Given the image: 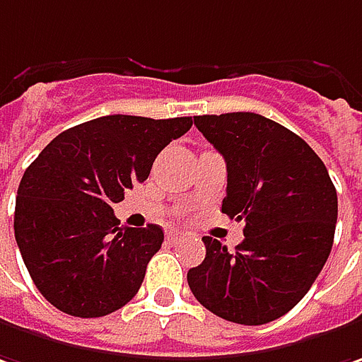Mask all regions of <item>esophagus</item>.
<instances>
[{
    "instance_id": "obj_1",
    "label": "esophagus",
    "mask_w": 362,
    "mask_h": 362,
    "mask_svg": "<svg viewBox=\"0 0 362 362\" xmlns=\"http://www.w3.org/2000/svg\"><path fill=\"white\" fill-rule=\"evenodd\" d=\"M182 236H184V232L178 230V228H168V230H166V240H168L170 244L178 243Z\"/></svg>"
}]
</instances>
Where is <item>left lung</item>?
Masks as SVG:
<instances>
[{"mask_svg": "<svg viewBox=\"0 0 362 362\" xmlns=\"http://www.w3.org/2000/svg\"><path fill=\"white\" fill-rule=\"evenodd\" d=\"M194 124L226 162L222 212L246 226L234 252L202 238L206 258L188 270V286L216 317L267 325L300 303L329 258L334 184L300 136L260 114L194 116Z\"/></svg>", "mask_w": 362, "mask_h": 362, "instance_id": "8db88e82", "label": "left lung"}]
</instances>
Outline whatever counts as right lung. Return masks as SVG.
Here are the masks:
<instances>
[{"mask_svg":"<svg viewBox=\"0 0 362 362\" xmlns=\"http://www.w3.org/2000/svg\"><path fill=\"white\" fill-rule=\"evenodd\" d=\"M190 128L192 118L104 116L62 132L28 166L13 230L47 303L71 317L95 318L136 296L164 232L156 224L119 226L114 204Z\"/></svg>","mask_w":362,"mask_h":362,"instance_id":"add662e5","label":"right lung"}]
</instances>
